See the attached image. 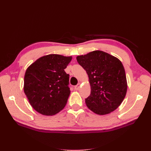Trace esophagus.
I'll return each mask as SVG.
<instances>
[{
    "label": "esophagus",
    "mask_w": 151,
    "mask_h": 151,
    "mask_svg": "<svg viewBox=\"0 0 151 151\" xmlns=\"http://www.w3.org/2000/svg\"><path fill=\"white\" fill-rule=\"evenodd\" d=\"M80 87H81V83H79V84H78L77 85L75 86H74V89H75L76 90H78V89L80 88Z\"/></svg>",
    "instance_id": "esophagus-1"
}]
</instances>
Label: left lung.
<instances>
[{
  "mask_svg": "<svg viewBox=\"0 0 151 151\" xmlns=\"http://www.w3.org/2000/svg\"><path fill=\"white\" fill-rule=\"evenodd\" d=\"M76 58L89 77L91 94L85 100L86 106L99 115L115 111L123 101L127 91L125 71L121 61L100 50Z\"/></svg>",
  "mask_w": 151,
  "mask_h": 151,
  "instance_id": "8db88e82",
  "label": "left lung"
}]
</instances>
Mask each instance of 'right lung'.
Here are the masks:
<instances>
[{
  "instance_id": "1",
  "label": "right lung",
  "mask_w": 151,
  "mask_h": 151,
  "mask_svg": "<svg viewBox=\"0 0 151 151\" xmlns=\"http://www.w3.org/2000/svg\"><path fill=\"white\" fill-rule=\"evenodd\" d=\"M72 57L50 54L37 59L27 68L24 92L35 110L52 116L65 106L70 94L69 75L64 69Z\"/></svg>"
}]
</instances>
